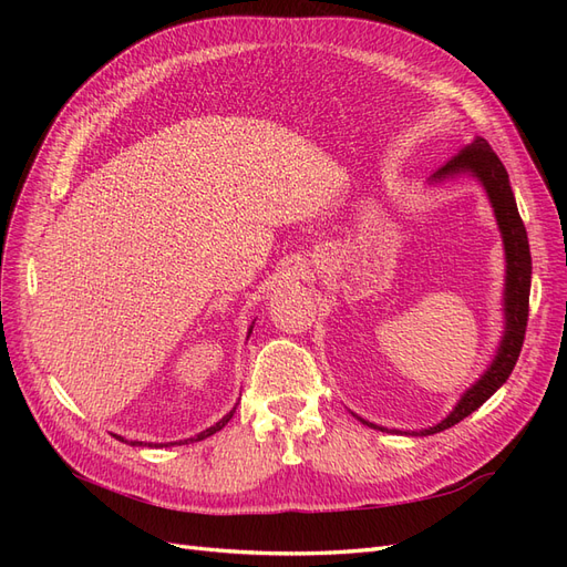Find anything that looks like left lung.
<instances>
[{"instance_id": "8db88e82", "label": "left lung", "mask_w": 567, "mask_h": 567, "mask_svg": "<svg viewBox=\"0 0 567 567\" xmlns=\"http://www.w3.org/2000/svg\"><path fill=\"white\" fill-rule=\"evenodd\" d=\"M458 177H471L480 186L485 188L489 198V205L496 217V227L502 234L504 255H506V279H504V333L499 340V348L492 357L489 367L485 373L461 394V400L454 404V409L444 416L440 423L423 427V431H392L402 435H414L425 437L447 431V427L456 425L466 416H471L475 409L483 406L492 394L499 390L506 379L511 375L513 367L518 362V354L525 340V326H527V312H529V281H532V257H529V244H527V231L518 213L516 196L511 192V182L504 163L496 158L492 146L483 140V136H475L471 144L463 146L456 156L442 165L437 173L431 175L427 184H442L452 182ZM357 416V414H352ZM364 425L375 427V431H388L383 425H375L362 416H357Z\"/></svg>"}]
</instances>
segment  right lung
Here are the masks:
<instances>
[{
    "label": "right lung",
    "instance_id": "right-lung-1",
    "mask_svg": "<svg viewBox=\"0 0 567 567\" xmlns=\"http://www.w3.org/2000/svg\"><path fill=\"white\" fill-rule=\"evenodd\" d=\"M255 323V321H252ZM252 323H250V329H248V336L252 333ZM238 406V404H236ZM236 406L229 411V414H225V416H221L215 425H210V427H205V431H200L198 435H194V437H186V440H179V442H167V444H156V447H173V444H188V442H198V440H205V437H210V435H215L217 431H221V427H225L229 421H231V416H234V411H236ZM115 440H120V442H127L125 437H120V435H113ZM132 444V447H140V444L142 442H130ZM148 447H153V444H148Z\"/></svg>",
    "mask_w": 567,
    "mask_h": 567
}]
</instances>
